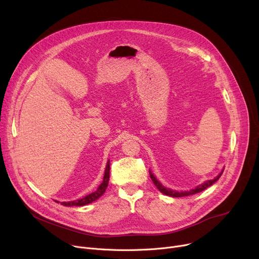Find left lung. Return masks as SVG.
<instances>
[{
	"label": "left lung",
	"mask_w": 259,
	"mask_h": 259,
	"mask_svg": "<svg viewBox=\"0 0 259 259\" xmlns=\"http://www.w3.org/2000/svg\"><path fill=\"white\" fill-rule=\"evenodd\" d=\"M223 173H224V170L221 171V173H220L217 177H215L214 179L205 181L204 183L201 184V186H198L197 188H195V189H193V190H191V191H187V192H176V191H171V190H169V189H166V188H164V187L162 186V184L160 183V182L154 177V175L151 173V171H150V176H151V178H152L154 184L157 187V189H158L160 192H161V193H163V194H165V195H167V196H170V197H186V196H191V195H194V194H197V193H200V192L204 191L205 189H207L208 187H211L212 184H214V183L220 178V176L223 175Z\"/></svg>",
	"instance_id": "obj_1"
}]
</instances>
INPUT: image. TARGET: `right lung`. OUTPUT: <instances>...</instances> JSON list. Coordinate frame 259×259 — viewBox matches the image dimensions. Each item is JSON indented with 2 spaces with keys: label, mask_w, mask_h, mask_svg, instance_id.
Masks as SVG:
<instances>
[{
  "label": "right lung",
  "mask_w": 259,
  "mask_h": 259,
  "mask_svg": "<svg viewBox=\"0 0 259 259\" xmlns=\"http://www.w3.org/2000/svg\"><path fill=\"white\" fill-rule=\"evenodd\" d=\"M108 180H109V160H108L107 163H106L103 181H102V183L100 184L99 188H98V190L96 192L83 197V198H81V199H78V200H75V201L62 202V204L65 205V206H82V205H85V204L92 203L93 201L97 200L98 198H99V197H101L104 194V192H105V190L107 188Z\"/></svg>",
  "instance_id": "right-lung-1"
}]
</instances>
